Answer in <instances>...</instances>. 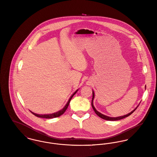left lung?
I'll return each instance as SVG.
<instances>
[{"mask_svg": "<svg viewBox=\"0 0 157 157\" xmlns=\"http://www.w3.org/2000/svg\"><path fill=\"white\" fill-rule=\"evenodd\" d=\"M146 86H145V90H146ZM93 90V98H92V101H91V106H92V107H93V108L94 112L96 113V114L99 117H100L101 118H102V119H103L106 120V121H119V120H121L122 119H124V118H125V117H128L129 116H130L132 113H133L136 111V109L137 108V107L139 106V105H140L139 104V105H138L134 109H133L131 112H130V113H128V114H126V115H124V116H119V117H109V116H105L104 114H103L101 113L100 112H99L98 111H97L96 109L95 108V107L94 106V105H93V100H94V92L93 90Z\"/></svg>", "mask_w": 157, "mask_h": 157, "instance_id": "8db88e82", "label": "left lung"}]
</instances>
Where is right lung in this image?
I'll return each mask as SVG.
<instances>
[{
    "label": "right lung",
    "instance_id": "obj_1",
    "mask_svg": "<svg viewBox=\"0 0 157 157\" xmlns=\"http://www.w3.org/2000/svg\"><path fill=\"white\" fill-rule=\"evenodd\" d=\"M78 90L79 89H78V90H76L73 94H72V95L70 97V98H69V101H67V104H66V105L63 108V109H60L59 111H56V112H55V113H52V114H36L35 113H33V112H32L31 111H30L34 115H35V116H36V117H40V118H44V119H53V118H55V117H59V116H60L61 115H62L63 114H64V112L66 111V110L67 109V107H68V106H69V105L70 104V101H71V98H73V96L76 93V92L78 91Z\"/></svg>",
    "mask_w": 157,
    "mask_h": 157
}]
</instances>
